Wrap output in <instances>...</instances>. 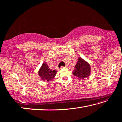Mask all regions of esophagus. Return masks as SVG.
<instances>
[{"label": "esophagus", "mask_w": 122, "mask_h": 122, "mask_svg": "<svg viewBox=\"0 0 122 122\" xmlns=\"http://www.w3.org/2000/svg\"><path fill=\"white\" fill-rule=\"evenodd\" d=\"M67 68V66H66L65 67H63V66H62V67H60V68H61V69H63V68Z\"/></svg>", "instance_id": "1"}]
</instances>
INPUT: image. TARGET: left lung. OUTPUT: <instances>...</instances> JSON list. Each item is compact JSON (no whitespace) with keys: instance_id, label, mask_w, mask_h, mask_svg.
I'll return each instance as SVG.
<instances>
[{"instance_id":"left-lung-1","label":"left lung","mask_w":122,"mask_h":122,"mask_svg":"<svg viewBox=\"0 0 122 122\" xmlns=\"http://www.w3.org/2000/svg\"><path fill=\"white\" fill-rule=\"evenodd\" d=\"M91 72L90 65L81 57H78L73 74L80 79L86 78L90 76Z\"/></svg>"}]
</instances>
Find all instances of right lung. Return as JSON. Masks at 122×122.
<instances>
[{"label": "right lung", "mask_w": 122, "mask_h": 122, "mask_svg": "<svg viewBox=\"0 0 122 122\" xmlns=\"http://www.w3.org/2000/svg\"><path fill=\"white\" fill-rule=\"evenodd\" d=\"M56 73V71L51 70L46 63L43 62L38 71V75L42 81H49L55 77Z\"/></svg>", "instance_id": "obj_1"}]
</instances>
